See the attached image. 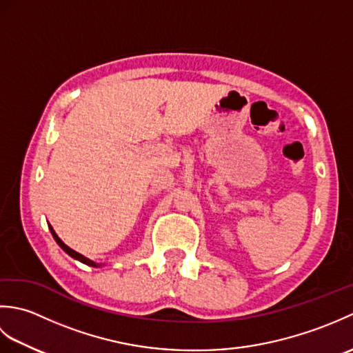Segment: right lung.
Listing matches in <instances>:
<instances>
[{
    "mask_svg": "<svg viewBox=\"0 0 353 353\" xmlns=\"http://www.w3.org/2000/svg\"><path fill=\"white\" fill-rule=\"evenodd\" d=\"M50 228V230H51V235H52V238H54L56 239V243L59 244V245H61L62 247V249L66 252V253H68L70 254V256H72L74 259H77V261H80V262H83V264H86V265H91V267H97V264H95V262H92L91 259H88V258H85L83 256V254H80V253H77V252H74L72 249H70V247L68 245H66L63 241H62V239L61 238H59L57 235H56V232L54 230H52V228L51 226H48Z\"/></svg>",
    "mask_w": 353,
    "mask_h": 353,
    "instance_id": "1",
    "label": "right lung"
}]
</instances>
